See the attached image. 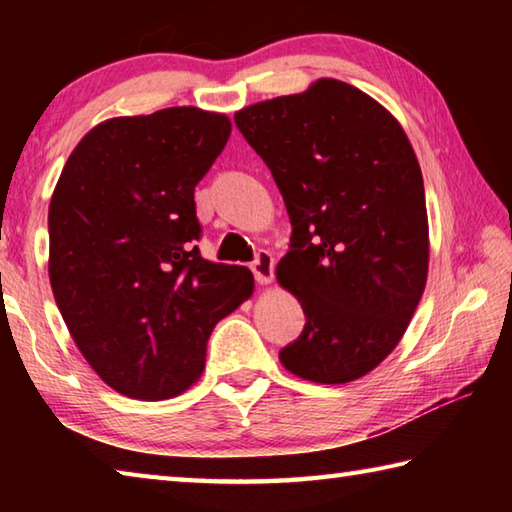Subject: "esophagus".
I'll use <instances>...</instances> for the list:
<instances>
[{"label":"esophagus","mask_w":512,"mask_h":512,"mask_svg":"<svg viewBox=\"0 0 512 512\" xmlns=\"http://www.w3.org/2000/svg\"><path fill=\"white\" fill-rule=\"evenodd\" d=\"M250 268H253V275H255V280L259 284H271L273 282L275 259H273L271 253H268V250H259L257 259L253 264H250Z\"/></svg>","instance_id":"34e87169"}]
</instances>
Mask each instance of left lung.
Here are the masks:
<instances>
[{"instance_id":"left-lung-1","label":"left lung","mask_w":512,"mask_h":512,"mask_svg":"<svg viewBox=\"0 0 512 512\" xmlns=\"http://www.w3.org/2000/svg\"><path fill=\"white\" fill-rule=\"evenodd\" d=\"M235 124L293 225L275 275L307 323L282 366L316 384L368 375L402 341L427 284V201L409 137L379 101L336 79L241 108Z\"/></svg>"}]
</instances>
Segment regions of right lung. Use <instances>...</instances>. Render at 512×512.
Returning <instances> with one entry per match:
<instances>
[{"instance_id":"1","label":"right lung","mask_w":512,"mask_h":512,"mask_svg":"<svg viewBox=\"0 0 512 512\" xmlns=\"http://www.w3.org/2000/svg\"><path fill=\"white\" fill-rule=\"evenodd\" d=\"M223 112L176 106L101 121L49 203V282L92 370L133 400H169L205 368L214 325L255 291L203 259L194 187L228 142Z\"/></svg>"}]
</instances>
